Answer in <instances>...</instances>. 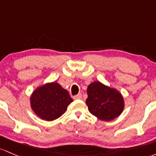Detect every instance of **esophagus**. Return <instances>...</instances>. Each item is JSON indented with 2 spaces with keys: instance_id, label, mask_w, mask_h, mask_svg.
Here are the masks:
<instances>
[{
  "instance_id": "esophagus-1",
  "label": "esophagus",
  "mask_w": 156,
  "mask_h": 156,
  "mask_svg": "<svg viewBox=\"0 0 156 156\" xmlns=\"http://www.w3.org/2000/svg\"><path fill=\"white\" fill-rule=\"evenodd\" d=\"M82 99V94H77V95H76L73 97V99Z\"/></svg>"
}]
</instances>
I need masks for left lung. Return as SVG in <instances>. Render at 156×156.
<instances>
[{
	"label": "left lung",
	"mask_w": 156,
	"mask_h": 156,
	"mask_svg": "<svg viewBox=\"0 0 156 156\" xmlns=\"http://www.w3.org/2000/svg\"><path fill=\"white\" fill-rule=\"evenodd\" d=\"M87 93L85 102L88 111L99 119L109 122L118 117L123 111V97L115 88L95 81L88 85Z\"/></svg>",
	"instance_id": "obj_1"
}]
</instances>
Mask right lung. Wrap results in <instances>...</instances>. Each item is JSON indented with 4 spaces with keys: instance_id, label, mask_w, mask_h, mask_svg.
<instances>
[{
    "instance_id": "1",
    "label": "right lung",
    "mask_w": 156,
    "mask_h": 156,
    "mask_svg": "<svg viewBox=\"0 0 156 156\" xmlns=\"http://www.w3.org/2000/svg\"><path fill=\"white\" fill-rule=\"evenodd\" d=\"M72 101L69 92L55 82L37 87L30 98L31 109L37 116L45 121L60 117Z\"/></svg>"
}]
</instances>
